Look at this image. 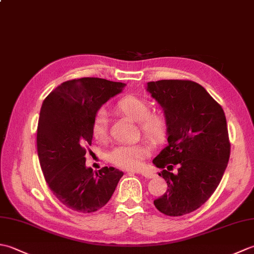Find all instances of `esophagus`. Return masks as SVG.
Instances as JSON below:
<instances>
[{
	"label": "esophagus",
	"mask_w": 254,
	"mask_h": 254,
	"mask_svg": "<svg viewBox=\"0 0 254 254\" xmlns=\"http://www.w3.org/2000/svg\"><path fill=\"white\" fill-rule=\"evenodd\" d=\"M128 174H131V175H134V174H139V175H142L143 177H145V178H147V179H152V178H155V174H153V172H147V171H143V172H135V171H131V172H128Z\"/></svg>",
	"instance_id": "obj_1"
}]
</instances>
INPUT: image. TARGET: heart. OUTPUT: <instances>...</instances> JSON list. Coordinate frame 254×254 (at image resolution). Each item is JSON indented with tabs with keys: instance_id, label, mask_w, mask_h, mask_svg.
I'll return each instance as SVG.
<instances>
[{
	"instance_id": "obj_1",
	"label": "heart",
	"mask_w": 254,
	"mask_h": 254,
	"mask_svg": "<svg viewBox=\"0 0 254 254\" xmlns=\"http://www.w3.org/2000/svg\"><path fill=\"white\" fill-rule=\"evenodd\" d=\"M116 110L123 116L137 121L139 131L148 141L159 144L168 133V118L163 110H150L149 101L142 97L127 95L119 99ZM93 136L96 141L105 142L108 138V120L105 113L99 112L93 123ZM150 154L147 143L120 145L109 154L110 163L122 169L136 170Z\"/></svg>"
}]
</instances>
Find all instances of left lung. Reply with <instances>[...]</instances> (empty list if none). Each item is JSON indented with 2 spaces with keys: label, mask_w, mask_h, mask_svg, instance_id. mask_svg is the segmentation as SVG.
Instances as JSON below:
<instances>
[{
  "label": "left lung",
  "mask_w": 254,
  "mask_h": 254,
  "mask_svg": "<svg viewBox=\"0 0 254 254\" xmlns=\"http://www.w3.org/2000/svg\"><path fill=\"white\" fill-rule=\"evenodd\" d=\"M147 90L168 118V146L153 160L163 169L158 175L168 189L154 204L167 216H182L212 196L228 165L230 142L225 112L193 80L149 82ZM175 165L178 172L172 174Z\"/></svg>",
  "instance_id": "left-lung-1"
}]
</instances>
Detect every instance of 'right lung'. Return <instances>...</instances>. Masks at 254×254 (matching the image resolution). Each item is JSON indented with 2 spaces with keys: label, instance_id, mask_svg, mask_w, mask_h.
Returning <instances> with one entry per match:
<instances>
[{
  "label": "right lung",
  "instance_id": "1",
  "mask_svg": "<svg viewBox=\"0 0 254 254\" xmlns=\"http://www.w3.org/2000/svg\"><path fill=\"white\" fill-rule=\"evenodd\" d=\"M123 83L98 77L66 80L42 102L37 128V150L45 179L57 198L78 213H94L109 201L123 172L86 167L99 108L121 93Z\"/></svg>",
  "mask_w": 254,
  "mask_h": 254
}]
</instances>
